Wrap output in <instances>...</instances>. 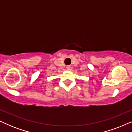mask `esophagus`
Segmentation results:
<instances>
[{"label": "esophagus", "instance_id": "esophagus-1", "mask_svg": "<svg viewBox=\"0 0 132 132\" xmlns=\"http://www.w3.org/2000/svg\"><path fill=\"white\" fill-rule=\"evenodd\" d=\"M67 70H70V66H69V65H68V66H67Z\"/></svg>", "mask_w": 132, "mask_h": 132}]
</instances>
